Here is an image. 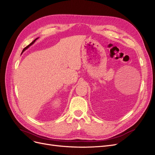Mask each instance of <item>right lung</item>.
<instances>
[{"instance_id":"obj_1","label":"right lung","mask_w":155,"mask_h":155,"mask_svg":"<svg viewBox=\"0 0 155 155\" xmlns=\"http://www.w3.org/2000/svg\"><path fill=\"white\" fill-rule=\"evenodd\" d=\"M37 39H38V38H36V39H35V40H34V41H32V42H31V43H30V45H28V46H26V47H25V48H24V49H23V50H22V52H23V51H25V50H26V49H27V48H28V47H30V46H31V45H33V44H34V43H35V41H36V40H37Z\"/></svg>"}]
</instances>
